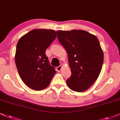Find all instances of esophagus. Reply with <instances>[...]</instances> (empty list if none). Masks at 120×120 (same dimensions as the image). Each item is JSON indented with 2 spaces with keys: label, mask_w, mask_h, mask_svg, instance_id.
I'll return each mask as SVG.
<instances>
[{
  "label": "esophagus",
  "mask_w": 120,
  "mask_h": 120,
  "mask_svg": "<svg viewBox=\"0 0 120 120\" xmlns=\"http://www.w3.org/2000/svg\"><path fill=\"white\" fill-rule=\"evenodd\" d=\"M62 68V66H57L56 68V71L57 72H59L60 71V70H61Z\"/></svg>",
  "instance_id": "esophagus-1"
}]
</instances>
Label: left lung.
I'll list each match as a JSON object with an SVG mask.
<instances>
[{
  "instance_id": "8db88e82",
  "label": "left lung",
  "mask_w": 120,
  "mask_h": 120,
  "mask_svg": "<svg viewBox=\"0 0 120 120\" xmlns=\"http://www.w3.org/2000/svg\"><path fill=\"white\" fill-rule=\"evenodd\" d=\"M57 38L68 55L71 76L66 80L75 92H84L98 79L104 54L96 36L83 30L57 31Z\"/></svg>"
}]
</instances>
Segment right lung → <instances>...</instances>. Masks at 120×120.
<instances>
[{
  "mask_svg": "<svg viewBox=\"0 0 120 120\" xmlns=\"http://www.w3.org/2000/svg\"><path fill=\"white\" fill-rule=\"evenodd\" d=\"M52 30L36 29L19 39L16 46L15 63L21 79L30 88L36 90L47 88L55 74L45 50L56 37Z\"/></svg>",
  "mask_w": 120,
  "mask_h": 120,
  "instance_id": "right-lung-1",
  "label": "right lung"
}]
</instances>
